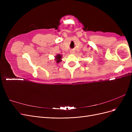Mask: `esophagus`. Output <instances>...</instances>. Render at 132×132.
<instances>
[{
  "label": "esophagus",
  "mask_w": 132,
  "mask_h": 132,
  "mask_svg": "<svg viewBox=\"0 0 132 132\" xmlns=\"http://www.w3.org/2000/svg\"><path fill=\"white\" fill-rule=\"evenodd\" d=\"M70 53L71 54H74L75 53V51H74V50H71V51H70Z\"/></svg>",
  "instance_id": "34e87169"
}]
</instances>
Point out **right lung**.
Wrapping results in <instances>:
<instances>
[{"mask_svg": "<svg viewBox=\"0 0 132 132\" xmlns=\"http://www.w3.org/2000/svg\"><path fill=\"white\" fill-rule=\"evenodd\" d=\"M55 59L54 60L56 61L57 63H59V62H61L62 61V55L60 54H57L54 57Z\"/></svg>", "mask_w": 132, "mask_h": 132, "instance_id": "obj_1", "label": "right lung"}]
</instances>
